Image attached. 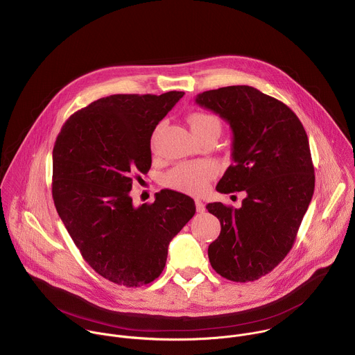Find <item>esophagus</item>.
I'll return each instance as SVG.
<instances>
[{
  "instance_id": "1",
  "label": "esophagus",
  "mask_w": 355,
  "mask_h": 355,
  "mask_svg": "<svg viewBox=\"0 0 355 355\" xmlns=\"http://www.w3.org/2000/svg\"><path fill=\"white\" fill-rule=\"evenodd\" d=\"M196 209H197V212H200V214L205 212V205H204V202H202L201 200H196Z\"/></svg>"
}]
</instances>
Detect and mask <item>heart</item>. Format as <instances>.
Wrapping results in <instances>:
<instances>
[{
	"mask_svg": "<svg viewBox=\"0 0 355 355\" xmlns=\"http://www.w3.org/2000/svg\"><path fill=\"white\" fill-rule=\"evenodd\" d=\"M191 130L201 132L208 128L220 129L218 117L208 113H193L189 117ZM157 140V133L153 143ZM218 175V166L211 161H193L176 165L164 176L165 186L189 194H201L207 190L209 182Z\"/></svg>",
	"mask_w": 355,
	"mask_h": 355,
	"instance_id": "obj_1",
	"label": "heart"
}]
</instances>
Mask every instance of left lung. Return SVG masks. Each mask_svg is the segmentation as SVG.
<instances>
[{"mask_svg":"<svg viewBox=\"0 0 355 355\" xmlns=\"http://www.w3.org/2000/svg\"><path fill=\"white\" fill-rule=\"evenodd\" d=\"M196 103L226 119L233 130V164L216 190L246 193L239 209L207 205L222 226L208 248L211 266L230 281L259 279L291 250L314 194L307 133L286 105L253 87L207 91Z\"/></svg>","mask_w":355,"mask_h":355,"instance_id":"left-lung-1","label":"left lung"}]
</instances>
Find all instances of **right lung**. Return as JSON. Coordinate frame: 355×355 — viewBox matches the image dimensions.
Listing matches in <instances>:
<instances>
[{"mask_svg":"<svg viewBox=\"0 0 355 355\" xmlns=\"http://www.w3.org/2000/svg\"><path fill=\"white\" fill-rule=\"evenodd\" d=\"M184 92L112 95L64 122L53 146L52 197L85 261L128 288L162 272L168 245L196 214L194 200L161 190L135 208L129 191L151 166V135Z\"/></svg>","mask_w":355,"mask_h":355,"instance_id":"add662e5","label":"right lung"}]
</instances>
